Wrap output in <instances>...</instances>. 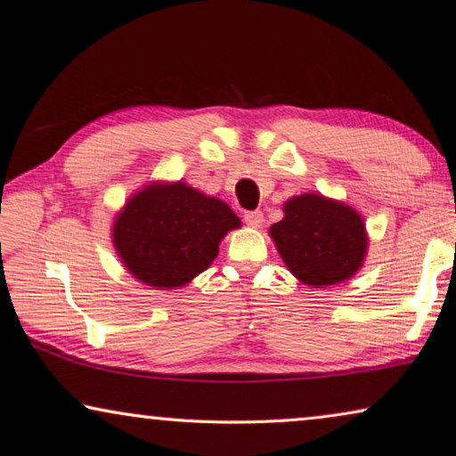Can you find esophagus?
<instances>
[{"label": "esophagus", "mask_w": 456, "mask_h": 456, "mask_svg": "<svg viewBox=\"0 0 456 456\" xmlns=\"http://www.w3.org/2000/svg\"><path fill=\"white\" fill-rule=\"evenodd\" d=\"M263 221H265L263 211H247L245 213V223L250 229H258L260 225H263Z\"/></svg>", "instance_id": "esophagus-1"}]
</instances>
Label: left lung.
Instances as JSON below:
<instances>
[{
    "instance_id": "8db88e82",
    "label": "left lung",
    "mask_w": 456,
    "mask_h": 456,
    "mask_svg": "<svg viewBox=\"0 0 456 456\" xmlns=\"http://www.w3.org/2000/svg\"><path fill=\"white\" fill-rule=\"evenodd\" d=\"M282 221L268 229L276 250L299 282L327 288L362 268L368 233L361 213L323 193H302L284 203Z\"/></svg>"
}]
</instances>
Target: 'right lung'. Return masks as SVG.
<instances>
[{"label":"right lung","mask_w":456,"mask_h":456,"mask_svg":"<svg viewBox=\"0 0 456 456\" xmlns=\"http://www.w3.org/2000/svg\"><path fill=\"white\" fill-rule=\"evenodd\" d=\"M240 219L225 201L186 182L154 180L118 211L111 243L125 270L152 289H178L216 260Z\"/></svg>","instance_id":"add662e5"}]
</instances>
